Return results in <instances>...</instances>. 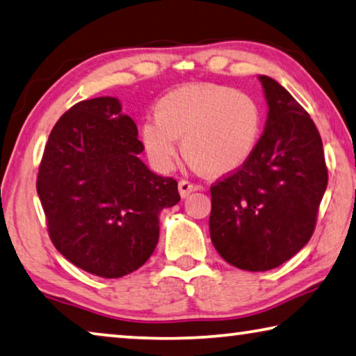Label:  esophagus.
<instances>
[{
  "label": "esophagus",
  "instance_id": "1",
  "mask_svg": "<svg viewBox=\"0 0 356 356\" xmlns=\"http://www.w3.org/2000/svg\"><path fill=\"white\" fill-rule=\"evenodd\" d=\"M195 190H201V187H198V185H193L187 182V180H180L179 182V195L180 198H187V196L191 193V191Z\"/></svg>",
  "mask_w": 356,
  "mask_h": 356
}]
</instances>
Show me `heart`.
<instances>
[{
    "mask_svg": "<svg viewBox=\"0 0 356 356\" xmlns=\"http://www.w3.org/2000/svg\"><path fill=\"white\" fill-rule=\"evenodd\" d=\"M261 109L250 95L216 83L179 87L155 106V118L140 127L149 160L160 171L177 156L207 177H223L245 165L261 133Z\"/></svg>",
    "mask_w": 356,
    "mask_h": 356,
    "instance_id": "1",
    "label": "heart"
}]
</instances>
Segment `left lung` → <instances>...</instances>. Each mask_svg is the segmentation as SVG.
I'll list each match as a JSON object with an SVG mask.
<instances>
[{
	"label": "left lung",
	"instance_id": "obj_1",
	"mask_svg": "<svg viewBox=\"0 0 356 356\" xmlns=\"http://www.w3.org/2000/svg\"><path fill=\"white\" fill-rule=\"evenodd\" d=\"M268 117L253 154L211 187L212 244L244 270H269L295 257L314 233L328 185L323 144L302 106L268 76H258Z\"/></svg>",
	"mask_w": 356,
	"mask_h": 356
}]
</instances>
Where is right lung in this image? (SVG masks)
Returning a JSON list of instances; mask_svg holds the SVG:
<instances>
[{
    "label": "right lung",
    "instance_id": "1",
    "mask_svg": "<svg viewBox=\"0 0 356 356\" xmlns=\"http://www.w3.org/2000/svg\"><path fill=\"white\" fill-rule=\"evenodd\" d=\"M133 118L114 97L86 99L60 117L38 174L54 245L67 261L106 279L147 261L160 213L180 201L177 182L152 172Z\"/></svg>",
    "mask_w": 356,
    "mask_h": 356
}]
</instances>
